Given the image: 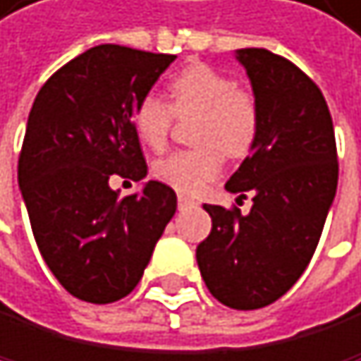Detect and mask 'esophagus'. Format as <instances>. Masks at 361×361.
<instances>
[{"mask_svg": "<svg viewBox=\"0 0 361 361\" xmlns=\"http://www.w3.org/2000/svg\"><path fill=\"white\" fill-rule=\"evenodd\" d=\"M177 204H179V209H188V207H195L197 202L188 195H177Z\"/></svg>", "mask_w": 361, "mask_h": 361, "instance_id": "34e87169", "label": "esophagus"}]
</instances>
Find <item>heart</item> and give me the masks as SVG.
<instances>
[{"mask_svg": "<svg viewBox=\"0 0 361 361\" xmlns=\"http://www.w3.org/2000/svg\"><path fill=\"white\" fill-rule=\"evenodd\" d=\"M168 106L159 96H143L132 114L137 137L161 150L179 118L197 116L195 143L200 148L175 152L154 164V177L179 193H200L222 168V152L245 154L258 135L256 98L235 87L226 73L209 65H190L168 82Z\"/></svg>", "mask_w": 361, "mask_h": 361, "instance_id": "b5f03b06", "label": "heart"}]
</instances>
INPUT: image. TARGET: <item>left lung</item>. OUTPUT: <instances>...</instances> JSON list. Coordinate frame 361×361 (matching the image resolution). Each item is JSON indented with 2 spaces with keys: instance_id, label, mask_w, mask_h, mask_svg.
Listing matches in <instances>:
<instances>
[{
  "instance_id": "8db88e82",
  "label": "left lung",
  "mask_w": 361,
  "mask_h": 361,
  "mask_svg": "<svg viewBox=\"0 0 361 361\" xmlns=\"http://www.w3.org/2000/svg\"><path fill=\"white\" fill-rule=\"evenodd\" d=\"M258 105V135L226 190L252 211L204 204L211 233L197 245L209 292L233 310H258L286 294L322 238L337 193V145L319 87L267 49H238Z\"/></svg>"
}]
</instances>
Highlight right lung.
Segmentation results:
<instances>
[{
	"instance_id": "add662e5",
	"label": "right lung",
	"mask_w": 361,
	"mask_h": 361,
	"mask_svg": "<svg viewBox=\"0 0 361 361\" xmlns=\"http://www.w3.org/2000/svg\"><path fill=\"white\" fill-rule=\"evenodd\" d=\"M177 56L101 44L37 92L17 182L44 263L75 299L114 303L137 288L177 211L161 182L118 197L109 177L148 175L132 114Z\"/></svg>"
}]
</instances>
